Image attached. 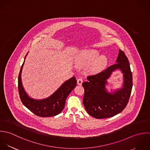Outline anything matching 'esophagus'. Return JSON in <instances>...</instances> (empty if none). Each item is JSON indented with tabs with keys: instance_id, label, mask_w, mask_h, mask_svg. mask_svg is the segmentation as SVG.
Wrapping results in <instances>:
<instances>
[{
	"instance_id": "1",
	"label": "esophagus",
	"mask_w": 150,
	"mask_h": 150,
	"mask_svg": "<svg viewBox=\"0 0 150 150\" xmlns=\"http://www.w3.org/2000/svg\"><path fill=\"white\" fill-rule=\"evenodd\" d=\"M77 84L79 85V86H81V85L82 84V83H83V79H82L81 78H79V79H77Z\"/></svg>"
}]
</instances>
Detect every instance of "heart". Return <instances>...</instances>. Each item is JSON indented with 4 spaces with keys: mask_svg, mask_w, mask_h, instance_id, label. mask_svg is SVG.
I'll return each mask as SVG.
<instances>
[{
    "mask_svg": "<svg viewBox=\"0 0 150 150\" xmlns=\"http://www.w3.org/2000/svg\"><path fill=\"white\" fill-rule=\"evenodd\" d=\"M79 61L84 64H92L90 70L92 73H97L103 70L108 64V58L102 55L96 50H88L80 52Z\"/></svg>",
    "mask_w": 150,
    "mask_h": 150,
    "instance_id": "heart-1",
    "label": "heart"
}]
</instances>
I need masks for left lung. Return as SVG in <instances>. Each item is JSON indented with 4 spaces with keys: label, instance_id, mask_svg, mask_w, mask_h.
<instances>
[{
    "label": "left lung",
    "instance_id": "1",
    "mask_svg": "<svg viewBox=\"0 0 150 150\" xmlns=\"http://www.w3.org/2000/svg\"><path fill=\"white\" fill-rule=\"evenodd\" d=\"M117 69L123 74V86L114 93H107V79ZM87 80L82 84L84 88L83 104L90 115L98 119L107 118L120 113L126 107L133 86L132 74L128 59L122 50L119 51L115 64L100 73L88 76Z\"/></svg>",
    "mask_w": 150,
    "mask_h": 150
}]
</instances>
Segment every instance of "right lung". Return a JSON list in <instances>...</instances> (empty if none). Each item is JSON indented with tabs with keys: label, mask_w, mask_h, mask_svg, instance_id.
Returning a JSON list of instances; mask_svg holds the SVG:
<instances>
[{
	"label": "right lung",
	"mask_w": 150,
	"mask_h": 150,
	"mask_svg": "<svg viewBox=\"0 0 150 150\" xmlns=\"http://www.w3.org/2000/svg\"><path fill=\"white\" fill-rule=\"evenodd\" d=\"M23 64L24 62L21 66L18 79L19 95L23 105L35 115L41 117L55 116L61 113L64 108L67 97L76 86V77H73L66 81L50 97L42 100L34 99L27 95L22 84L21 72Z\"/></svg>",
	"instance_id": "obj_1"
}]
</instances>
